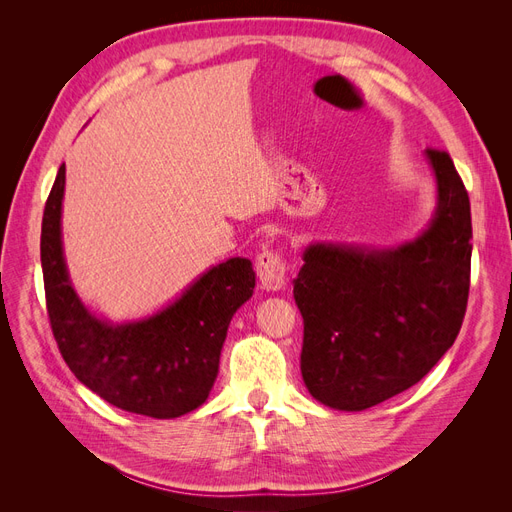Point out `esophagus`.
<instances>
[{"mask_svg": "<svg viewBox=\"0 0 512 512\" xmlns=\"http://www.w3.org/2000/svg\"><path fill=\"white\" fill-rule=\"evenodd\" d=\"M256 273L262 288L282 290L286 284V260L273 247H267L256 258Z\"/></svg>", "mask_w": 512, "mask_h": 512, "instance_id": "34e87169", "label": "esophagus"}]
</instances>
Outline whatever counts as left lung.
Masks as SVG:
<instances>
[{"label":"left lung","instance_id":"1","mask_svg":"<svg viewBox=\"0 0 512 512\" xmlns=\"http://www.w3.org/2000/svg\"><path fill=\"white\" fill-rule=\"evenodd\" d=\"M436 211L393 247L312 243L294 280L301 374L320 404L359 412L404 393L455 344L472 258L470 198L446 151L425 149Z\"/></svg>","mask_w":512,"mask_h":512}]
</instances>
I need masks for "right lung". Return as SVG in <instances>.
<instances>
[{
	"label": "right lung",
	"instance_id": "right-lung-1",
	"mask_svg": "<svg viewBox=\"0 0 512 512\" xmlns=\"http://www.w3.org/2000/svg\"><path fill=\"white\" fill-rule=\"evenodd\" d=\"M64 188L61 164L44 207L40 260L51 329L72 374L108 404L134 414L177 418L203 406L218 378L228 324L254 292L252 262H220L147 318L121 324L98 318L68 275L61 243Z\"/></svg>",
	"mask_w": 512,
	"mask_h": 512
}]
</instances>
